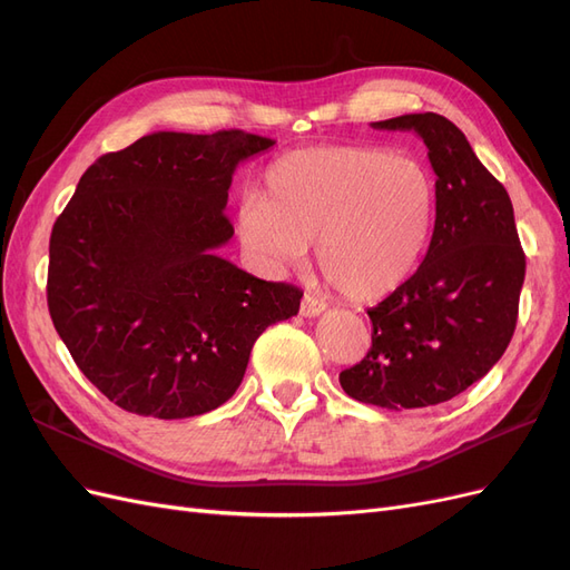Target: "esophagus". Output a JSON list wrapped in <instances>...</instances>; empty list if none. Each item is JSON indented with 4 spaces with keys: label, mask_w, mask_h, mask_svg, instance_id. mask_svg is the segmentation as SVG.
Here are the masks:
<instances>
[{
    "label": "esophagus",
    "mask_w": 570,
    "mask_h": 570,
    "mask_svg": "<svg viewBox=\"0 0 570 570\" xmlns=\"http://www.w3.org/2000/svg\"><path fill=\"white\" fill-rule=\"evenodd\" d=\"M323 312H325V302H323V299H318V297H314V295H304L302 306H299V314H302L304 318H314V316H318V314H323Z\"/></svg>",
    "instance_id": "1"
}]
</instances>
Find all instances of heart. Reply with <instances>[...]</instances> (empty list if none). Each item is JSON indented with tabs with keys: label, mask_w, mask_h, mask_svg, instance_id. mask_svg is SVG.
<instances>
[{
	"label": "heart",
	"mask_w": 570,
	"mask_h": 570,
	"mask_svg": "<svg viewBox=\"0 0 570 570\" xmlns=\"http://www.w3.org/2000/svg\"><path fill=\"white\" fill-rule=\"evenodd\" d=\"M438 180L413 154L364 145L289 151L264 176V197L237 209L239 243L266 268L316 262L340 295L381 299L402 287L430 247Z\"/></svg>",
	"instance_id": "1"
}]
</instances>
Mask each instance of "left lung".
Segmentation results:
<instances>
[{
  "instance_id": "8db88e82",
  "label": "left lung",
  "mask_w": 570,
  "mask_h": 570,
  "mask_svg": "<svg viewBox=\"0 0 570 570\" xmlns=\"http://www.w3.org/2000/svg\"><path fill=\"white\" fill-rule=\"evenodd\" d=\"M411 130L438 176V220L419 271L368 308L371 352L340 373L352 400L392 411L450 402L488 375L519 318L525 254L504 185L440 114L371 124Z\"/></svg>"
}]
</instances>
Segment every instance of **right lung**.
Listing matches in <instances>:
<instances>
[{
    "label": "right lung",
    "instance_id": "add662e5",
    "mask_svg": "<svg viewBox=\"0 0 570 570\" xmlns=\"http://www.w3.org/2000/svg\"><path fill=\"white\" fill-rule=\"evenodd\" d=\"M275 142L159 130L99 157L49 239L47 304L82 375L130 413L189 419L226 404L256 337L302 289L218 256L237 164Z\"/></svg>",
    "mask_w": 570,
    "mask_h": 570
}]
</instances>
